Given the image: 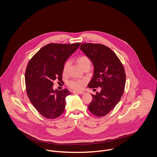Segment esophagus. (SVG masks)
Segmentation results:
<instances>
[{
    "mask_svg": "<svg viewBox=\"0 0 157 157\" xmlns=\"http://www.w3.org/2000/svg\"><path fill=\"white\" fill-rule=\"evenodd\" d=\"M73 93L74 94H82L84 93V92L83 91H73Z\"/></svg>",
    "mask_w": 157,
    "mask_h": 157,
    "instance_id": "esophagus-1",
    "label": "esophagus"
}]
</instances>
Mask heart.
Wrapping results in <instances>:
<instances>
[{
    "label": "heart",
    "mask_w": 157,
    "mask_h": 157,
    "mask_svg": "<svg viewBox=\"0 0 157 157\" xmlns=\"http://www.w3.org/2000/svg\"><path fill=\"white\" fill-rule=\"evenodd\" d=\"M77 62L78 64L80 66L81 68L83 70L86 67L91 66V60L86 56H81L77 59ZM70 64V61H66L64 63L63 68V74H66L68 72V68ZM85 84L84 80H71L68 82V85L69 87L75 89H80L83 84Z\"/></svg>",
    "instance_id": "heart-1"
}]
</instances>
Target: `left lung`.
Returning a JSON list of instances; mask_svg holds the SVG:
<instances>
[{
  "label": "left lung",
  "instance_id": "1",
  "mask_svg": "<svg viewBox=\"0 0 157 157\" xmlns=\"http://www.w3.org/2000/svg\"><path fill=\"white\" fill-rule=\"evenodd\" d=\"M80 49L94 66L93 76L87 86L101 87L99 93L91 94L89 110L96 116H104L115 107L124 93L126 79L124 66L115 53L104 44L82 43Z\"/></svg>",
  "mask_w": 157,
  "mask_h": 157
}]
</instances>
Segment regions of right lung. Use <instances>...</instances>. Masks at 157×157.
I'll return each instance as SVG.
<instances>
[{
    "mask_svg": "<svg viewBox=\"0 0 157 157\" xmlns=\"http://www.w3.org/2000/svg\"><path fill=\"white\" fill-rule=\"evenodd\" d=\"M73 44L50 43L42 47L30 60L25 71L26 91L32 105L44 117L53 119L64 110L68 89L53 88V81H62L63 65L79 47Z\"/></svg>",
    "mask_w": 157,
    "mask_h": 157,
    "instance_id": "1",
    "label": "right lung"
}]
</instances>
